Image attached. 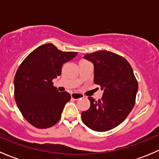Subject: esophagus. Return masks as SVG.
I'll use <instances>...</instances> for the list:
<instances>
[{"instance_id":"1","label":"esophagus","mask_w":159,"mask_h":159,"mask_svg":"<svg viewBox=\"0 0 159 159\" xmlns=\"http://www.w3.org/2000/svg\"><path fill=\"white\" fill-rule=\"evenodd\" d=\"M84 97V96L82 94H81V93L74 92L71 94V98H73L74 100H78V99L83 98Z\"/></svg>"}]
</instances>
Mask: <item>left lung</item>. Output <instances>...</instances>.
I'll return each mask as SVG.
<instances>
[{"label":"left lung","instance_id":"8db88e82","mask_svg":"<svg viewBox=\"0 0 159 159\" xmlns=\"http://www.w3.org/2000/svg\"><path fill=\"white\" fill-rule=\"evenodd\" d=\"M84 57L94 64V82L104 93L98 101L89 97L91 106L81 112V119L94 131H109L122 123L134 108L138 81L129 61L115 53L98 51Z\"/></svg>","mask_w":159,"mask_h":159}]
</instances>
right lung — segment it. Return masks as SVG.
Segmentation results:
<instances>
[{
  "label": "right lung",
  "mask_w": 159,
  "mask_h": 159,
  "mask_svg": "<svg viewBox=\"0 0 159 159\" xmlns=\"http://www.w3.org/2000/svg\"><path fill=\"white\" fill-rule=\"evenodd\" d=\"M77 52H65L46 44L30 53L17 68L14 80V99L28 123L38 129H48L58 122L70 94L59 92L52 80L61 75L64 63Z\"/></svg>",
  "instance_id": "add662e5"
}]
</instances>
